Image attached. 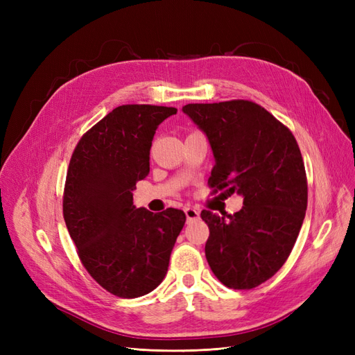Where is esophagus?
Returning a JSON list of instances; mask_svg holds the SVG:
<instances>
[{"label": "esophagus", "mask_w": 355, "mask_h": 355, "mask_svg": "<svg viewBox=\"0 0 355 355\" xmlns=\"http://www.w3.org/2000/svg\"><path fill=\"white\" fill-rule=\"evenodd\" d=\"M185 214L188 220H197L200 219V211L194 207H185Z\"/></svg>", "instance_id": "34e87169"}]
</instances>
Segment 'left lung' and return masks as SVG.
I'll return each mask as SVG.
<instances>
[{"instance_id": "obj_1", "label": "left lung", "mask_w": 355, "mask_h": 355, "mask_svg": "<svg viewBox=\"0 0 355 355\" xmlns=\"http://www.w3.org/2000/svg\"><path fill=\"white\" fill-rule=\"evenodd\" d=\"M182 111L211 145V194L244 197L243 209L227 218L201 211L210 230L207 262L227 287L254 288L284 265L302 227L308 184L299 145L283 123L252 101L188 103Z\"/></svg>"}]
</instances>
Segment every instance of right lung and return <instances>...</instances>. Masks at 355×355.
I'll return each mask as SVG.
<instances>
[{
    "instance_id": "1",
    "label": "right lung",
    "mask_w": 355,
    "mask_h": 355,
    "mask_svg": "<svg viewBox=\"0 0 355 355\" xmlns=\"http://www.w3.org/2000/svg\"><path fill=\"white\" fill-rule=\"evenodd\" d=\"M176 108L121 105L75 146L63 189V218L87 272L110 293L133 299L163 282L187 216L133 206L136 182L149 173L158 124Z\"/></svg>"
}]
</instances>
